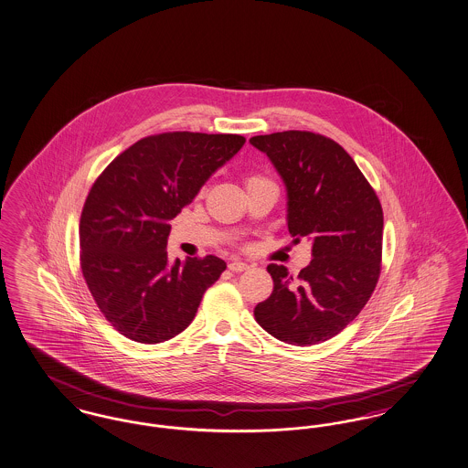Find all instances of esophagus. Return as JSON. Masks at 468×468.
<instances>
[{"label":"esophagus","mask_w":468,"mask_h":468,"mask_svg":"<svg viewBox=\"0 0 468 468\" xmlns=\"http://www.w3.org/2000/svg\"><path fill=\"white\" fill-rule=\"evenodd\" d=\"M228 268H229L231 271H245L249 266L242 261H231L228 264Z\"/></svg>","instance_id":"34e87169"}]
</instances>
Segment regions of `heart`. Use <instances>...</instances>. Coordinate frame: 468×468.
Listing matches in <instances>:
<instances>
[{
  "instance_id": "b5f03b06",
  "label": "heart",
  "mask_w": 468,
  "mask_h": 468,
  "mask_svg": "<svg viewBox=\"0 0 468 468\" xmlns=\"http://www.w3.org/2000/svg\"><path fill=\"white\" fill-rule=\"evenodd\" d=\"M254 179H260V177H250L247 183H250V181H254Z\"/></svg>"
}]
</instances>
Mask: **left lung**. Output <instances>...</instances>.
Returning a JSON list of instances; mask_svg holds the SVG:
<instances>
[{
	"label": "left lung",
	"mask_w": 468,
	"mask_h": 468,
	"mask_svg": "<svg viewBox=\"0 0 468 468\" xmlns=\"http://www.w3.org/2000/svg\"><path fill=\"white\" fill-rule=\"evenodd\" d=\"M285 185L287 228L312 242V261L292 277L270 264L273 292L254 308L262 329L289 345L331 339L371 298L381 268L383 210L354 158L314 132H275L249 141Z\"/></svg>",
	"instance_id": "8db88e82"
}]
</instances>
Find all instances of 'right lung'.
<instances>
[{"label": "right lung", "mask_w": 468, "mask_h": 468, "mask_svg": "<svg viewBox=\"0 0 468 468\" xmlns=\"http://www.w3.org/2000/svg\"><path fill=\"white\" fill-rule=\"evenodd\" d=\"M245 139L167 132L118 154L97 177L80 219V262L102 315L132 341L154 345L183 333L226 262H168V221L193 202Z\"/></svg>", "instance_id": "add662e5"}]
</instances>
